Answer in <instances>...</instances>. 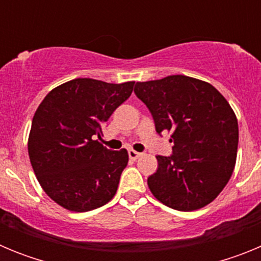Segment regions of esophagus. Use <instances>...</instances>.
<instances>
[{
    "label": "esophagus",
    "mask_w": 261,
    "mask_h": 261,
    "mask_svg": "<svg viewBox=\"0 0 261 261\" xmlns=\"http://www.w3.org/2000/svg\"><path fill=\"white\" fill-rule=\"evenodd\" d=\"M128 154H129V158L133 159V161H136V159L140 158V156L142 155V153H138V151L136 150H129Z\"/></svg>",
    "instance_id": "1"
}]
</instances>
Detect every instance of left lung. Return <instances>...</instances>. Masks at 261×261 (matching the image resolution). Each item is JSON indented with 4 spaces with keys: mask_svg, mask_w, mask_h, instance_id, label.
<instances>
[{
    "mask_svg": "<svg viewBox=\"0 0 261 261\" xmlns=\"http://www.w3.org/2000/svg\"><path fill=\"white\" fill-rule=\"evenodd\" d=\"M135 93L153 115L155 130L171 132L172 155H156L147 186L158 201L180 212L211 204L231 177L238 120L211 84L187 75L137 82Z\"/></svg>",
    "mask_w": 261,
    "mask_h": 261,
    "instance_id": "8db88e82",
    "label": "left lung"
}]
</instances>
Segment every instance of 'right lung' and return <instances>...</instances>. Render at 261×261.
I'll list each match as a JSON object with an SVG mask.
<instances>
[{"mask_svg":"<svg viewBox=\"0 0 261 261\" xmlns=\"http://www.w3.org/2000/svg\"><path fill=\"white\" fill-rule=\"evenodd\" d=\"M133 86V81L75 78L55 87L39 105L29 136L30 162L41 188L62 208L93 211L116 193L128 151H112L94 138Z\"/></svg>","mask_w":261,"mask_h":261,"instance_id":"add662e5","label":"right lung"}]
</instances>
